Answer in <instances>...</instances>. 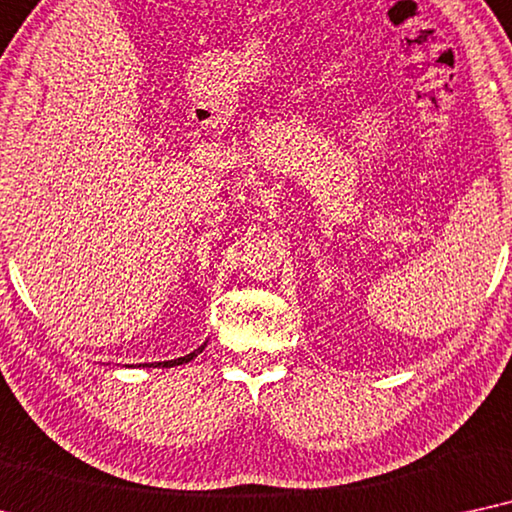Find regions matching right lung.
Returning <instances> with one entry per match:
<instances>
[{
  "label": "right lung",
  "instance_id": "obj_1",
  "mask_svg": "<svg viewBox=\"0 0 512 512\" xmlns=\"http://www.w3.org/2000/svg\"><path fill=\"white\" fill-rule=\"evenodd\" d=\"M203 349H206V344L199 346V349L192 351V353H187V356H182V358L166 360V363H145V365H147V367H175V365H182V363H189V360H194L196 356H199V353H201Z\"/></svg>",
  "mask_w": 512,
  "mask_h": 512
}]
</instances>
